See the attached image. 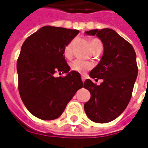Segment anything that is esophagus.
<instances>
[{
    "instance_id": "34e87169",
    "label": "esophagus",
    "mask_w": 148,
    "mask_h": 148,
    "mask_svg": "<svg viewBox=\"0 0 148 148\" xmlns=\"http://www.w3.org/2000/svg\"><path fill=\"white\" fill-rule=\"evenodd\" d=\"M82 80L83 82H85V76H84V75H82Z\"/></svg>"
}]
</instances>
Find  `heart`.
I'll return each instance as SVG.
<instances>
[{"instance_id":"b5f03b06","label":"heart","mask_w":148,"mask_h":148,"mask_svg":"<svg viewBox=\"0 0 148 148\" xmlns=\"http://www.w3.org/2000/svg\"><path fill=\"white\" fill-rule=\"evenodd\" d=\"M74 40L71 41L70 43L65 47L64 49V55L66 57H70L72 54V47H73ZM102 45L101 42L98 39H93L90 41V45L92 50L95 49L97 45ZM71 69L74 71H77L79 73H84L92 67V64L88 62L84 61L82 60H75L71 63Z\"/></svg>"}]
</instances>
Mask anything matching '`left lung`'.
Segmentation results:
<instances>
[{
    "instance_id": "left-lung-1",
    "label": "left lung",
    "mask_w": 148,
    "mask_h": 148,
    "mask_svg": "<svg viewBox=\"0 0 148 148\" xmlns=\"http://www.w3.org/2000/svg\"><path fill=\"white\" fill-rule=\"evenodd\" d=\"M85 34L96 35L103 43V56L89 75L103 82L97 85L85 80L84 88L91 97L84 109L91 121L107 123L117 119L130 103L138 74L136 56L133 47L114 29H91Z\"/></svg>"
}]
</instances>
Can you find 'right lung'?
<instances>
[{"instance_id": "add662e5", "label": "right lung", "mask_w": 148, "mask_h": 148, "mask_svg": "<svg viewBox=\"0 0 148 148\" xmlns=\"http://www.w3.org/2000/svg\"><path fill=\"white\" fill-rule=\"evenodd\" d=\"M77 29L45 26L26 39L17 60L18 92L27 110L42 120L58 119L83 87L81 75L70 71L64 49ZM56 72L67 74L55 77Z\"/></svg>"}]
</instances>
